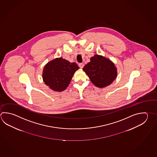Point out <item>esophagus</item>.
<instances>
[{"mask_svg":"<svg viewBox=\"0 0 157 157\" xmlns=\"http://www.w3.org/2000/svg\"><path fill=\"white\" fill-rule=\"evenodd\" d=\"M84 65V64L83 63H79V67L80 68H83Z\"/></svg>","mask_w":157,"mask_h":157,"instance_id":"34e87169","label":"esophagus"}]
</instances>
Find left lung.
I'll use <instances>...</instances> for the list:
<instances>
[{
    "mask_svg": "<svg viewBox=\"0 0 157 157\" xmlns=\"http://www.w3.org/2000/svg\"><path fill=\"white\" fill-rule=\"evenodd\" d=\"M83 70L89 77L93 84L99 88L109 86L117 75V69L110 60L103 56L95 55Z\"/></svg>",
    "mask_w": 157,
    "mask_h": 157,
    "instance_id": "1",
    "label": "left lung"
}]
</instances>
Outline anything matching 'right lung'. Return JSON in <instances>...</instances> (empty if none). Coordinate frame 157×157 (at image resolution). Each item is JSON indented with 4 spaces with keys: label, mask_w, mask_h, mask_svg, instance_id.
<instances>
[{
    "label": "right lung",
    "mask_w": 157,
    "mask_h": 157,
    "mask_svg": "<svg viewBox=\"0 0 157 157\" xmlns=\"http://www.w3.org/2000/svg\"><path fill=\"white\" fill-rule=\"evenodd\" d=\"M79 68L75 63H70L62 58H56L45 66L43 80L53 90L62 92L68 87L75 71Z\"/></svg>",
    "instance_id": "add662e5"
}]
</instances>
